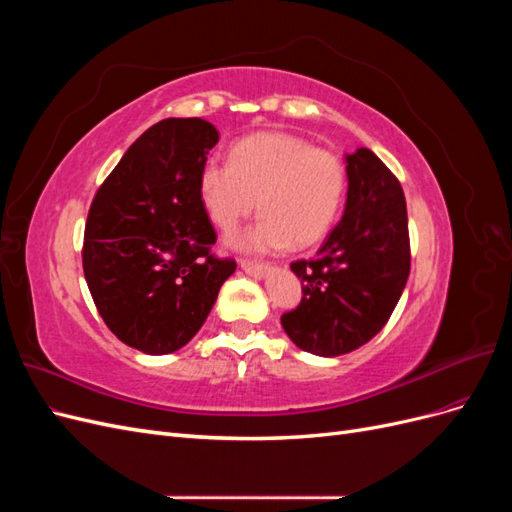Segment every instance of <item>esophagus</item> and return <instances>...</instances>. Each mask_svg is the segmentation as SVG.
Segmentation results:
<instances>
[{"label":"esophagus","mask_w":512,"mask_h":512,"mask_svg":"<svg viewBox=\"0 0 512 512\" xmlns=\"http://www.w3.org/2000/svg\"><path fill=\"white\" fill-rule=\"evenodd\" d=\"M239 267L243 273H247L250 277H256V280H262V277L271 271L269 265H260V262H250V260H241Z\"/></svg>","instance_id":"1"}]
</instances>
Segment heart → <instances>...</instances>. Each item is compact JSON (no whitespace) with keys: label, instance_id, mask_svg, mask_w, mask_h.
<instances>
[{"label":"heart","instance_id":"obj_1","mask_svg":"<svg viewBox=\"0 0 512 512\" xmlns=\"http://www.w3.org/2000/svg\"><path fill=\"white\" fill-rule=\"evenodd\" d=\"M346 192V166L335 153L288 132H258L230 147L228 164L205 160L200 203L211 222L235 230L258 207L262 218L232 237L243 252L309 247L327 235Z\"/></svg>","mask_w":512,"mask_h":512}]
</instances>
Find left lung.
<instances>
[{"label":"left lung","mask_w":512,"mask_h":512,"mask_svg":"<svg viewBox=\"0 0 512 512\" xmlns=\"http://www.w3.org/2000/svg\"><path fill=\"white\" fill-rule=\"evenodd\" d=\"M344 218L312 260L292 262L301 305L282 316L294 346L316 356L348 354L376 337L406 288L410 239L406 198L374 151L346 153Z\"/></svg>","instance_id":"left-lung-1"}]
</instances>
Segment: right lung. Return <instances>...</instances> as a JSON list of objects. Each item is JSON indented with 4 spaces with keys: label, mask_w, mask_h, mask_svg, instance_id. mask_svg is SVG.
Wrapping results in <instances>:
<instances>
[{
    "label": "right lung",
    "mask_w": 512,
    "mask_h": 512,
    "mask_svg": "<svg viewBox=\"0 0 512 512\" xmlns=\"http://www.w3.org/2000/svg\"><path fill=\"white\" fill-rule=\"evenodd\" d=\"M218 141L205 119H164L136 138L91 203L89 292L106 327L145 354L188 344L237 269L209 252L215 232L198 194V173Z\"/></svg>",
    "instance_id": "obj_1"
}]
</instances>
